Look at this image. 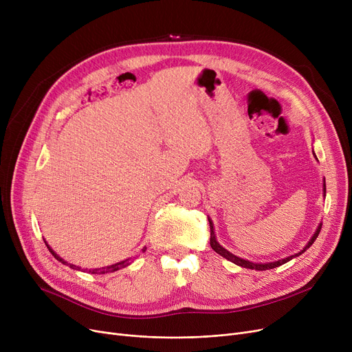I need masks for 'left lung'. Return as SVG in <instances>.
<instances>
[{"label": "left lung", "instance_id": "obj_1", "mask_svg": "<svg viewBox=\"0 0 352 352\" xmlns=\"http://www.w3.org/2000/svg\"><path fill=\"white\" fill-rule=\"evenodd\" d=\"M312 154H314V157H316V160H318V158H317V155H316V153L312 151ZM322 191H324V197H325V178H324V188H322ZM208 221H210V228H211V238H210L211 248H212L217 254H219L221 256H224L226 260H228V261L234 263L235 265H239V267H243V268H250V270H256V271L272 270V268H276V267H280V265H283V264H285V263L291 261L292 258H295V256H300L302 252H305V251H307V250L314 244V241H316L317 236H318V234H320V231H321V226H322L321 223L318 224V227H317L316 232H314V235L309 238V241L305 244V247H304L300 252H297V254H292V255H289V256H287V258H283V260H278V261H271V263H252V261L244 260V258H239V256L234 255L232 252H230L228 250H226L223 245H219V243L217 241L215 232H214V224H212V221H211V218H210V217H208Z\"/></svg>", "mask_w": 352, "mask_h": 352}]
</instances>
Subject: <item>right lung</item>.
<instances>
[{
    "mask_svg": "<svg viewBox=\"0 0 352 352\" xmlns=\"http://www.w3.org/2000/svg\"><path fill=\"white\" fill-rule=\"evenodd\" d=\"M45 245H47V248L50 250V252L57 258V260L60 261V263H63L64 265H69V268H72V270H77V271H81V267H78V265H74V264H68L65 260H63V258L60 256V255H57V252H55L48 244H47V241H45ZM146 248L144 247L142 248V252L145 251ZM129 260H131V258H126V260H124V261H120V263H117V264H113V265H108V267H102V268H94V270H84V272L85 271H88L89 274H107V272H114V271H118V270H121V268H125L126 265H129Z\"/></svg>",
    "mask_w": 352,
    "mask_h": 352,
    "instance_id": "1",
    "label": "right lung"
}]
</instances>
